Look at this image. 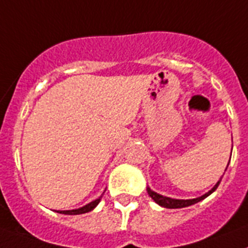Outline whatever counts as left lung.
<instances>
[{
  "mask_svg": "<svg viewBox=\"0 0 248 248\" xmlns=\"http://www.w3.org/2000/svg\"><path fill=\"white\" fill-rule=\"evenodd\" d=\"M219 182L221 181L217 182V185H216L212 189L209 190L208 193L203 194L202 197H198V198H194V200H173V198H169V197H163L160 196V194L155 193V192H153L150 188H148L147 190H148V194H149V196L152 197V198H153V200L159 204V206L166 207V208H183V207L192 206V204H194V203L204 200L206 197H208L209 194L213 193V192L217 189V187L219 186Z\"/></svg>",
  "mask_w": 248,
  "mask_h": 248,
  "instance_id": "8db88e82",
  "label": "left lung"
}]
</instances>
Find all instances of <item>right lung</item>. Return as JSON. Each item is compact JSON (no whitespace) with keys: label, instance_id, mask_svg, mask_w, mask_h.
<instances>
[{"label":"right lung","instance_id":"1","mask_svg":"<svg viewBox=\"0 0 248 248\" xmlns=\"http://www.w3.org/2000/svg\"><path fill=\"white\" fill-rule=\"evenodd\" d=\"M99 202H100V198L93 201V202H90L89 204H86V206L81 207V208H79V209H73V211H58V212L62 213V215H82V213H86V212H90V211H93L95 207L98 206Z\"/></svg>","mask_w":248,"mask_h":248}]
</instances>
